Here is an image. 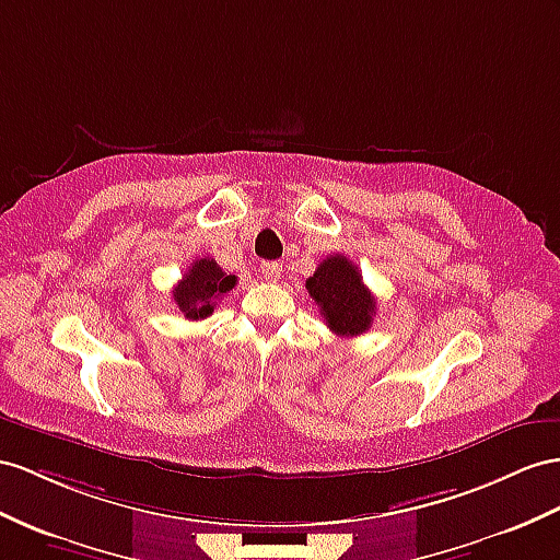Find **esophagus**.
Segmentation results:
<instances>
[{
  "label": "esophagus",
  "mask_w": 560,
  "mask_h": 560,
  "mask_svg": "<svg viewBox=\"0 0 560 560\" xmlns=\"http://www.w3.org/2000/svg\"><path fill=\"white\" fill-rule=\"evenodd\" d=\"M281 271H283V265L277 262V260L262 262V265H260V275H262V279H267V281H277V279L281 277Z\"/></svg>",
  "instance_id": "1"
}]
</instances>
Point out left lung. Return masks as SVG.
<instances>
[{
	"label": "left lung",
	"instance_id": "obj_1",
	"mask_svg": "<svg viewBox=\"0 0 560 560\" xmlns=\"http://www.w3.org/2000/svg\"><path fill=\"white\" fill-rule=\"evenodd\" d=\"M305 289L336 336L366 334L376 314V298L364 285L360 267L346 255H328L307 279Z\"/></svg>",
	"mask_w": 560,
	"mask_h": 560
}]
</instances>
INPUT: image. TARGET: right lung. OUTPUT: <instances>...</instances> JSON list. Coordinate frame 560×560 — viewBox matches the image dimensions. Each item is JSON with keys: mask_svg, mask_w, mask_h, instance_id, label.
<instances>
[{"mask_svg": "<svg viewBox=\"0 0 560 560\" xmlns=\"http://www.w3.org/2000/svg\"><path fill=\"white\" fill-rule=\"evenodd\" d=\"M234 285V275L222 271V267L212 257H200L175 285L172 298H175L186 319H206L214 312L218 300H222Z\"/></svg>", "mask_w": 560, "mask_h": 560, "instance_id": "obj_1", "label": "right lung"}]
</instances>
